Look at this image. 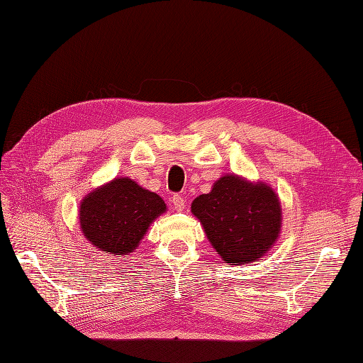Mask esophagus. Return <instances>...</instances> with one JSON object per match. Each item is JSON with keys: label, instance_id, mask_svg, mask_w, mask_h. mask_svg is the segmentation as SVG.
<instances>
[{"label": "esophagus", "instance_id": "esophagus-1", "mask_svg": "<svg viewBox=\"0 0 363 363\" xmlns=\"http://www.w3.org/2000/svg\"><path fill=\"white\" fill-rule=\"evenodd\" d=\"M172 206L176 211H182L184 207H185V199L182 196H178V194H176V196L172 198Z\"/></svg>", "mask_w": 363, "mask_h": 363}]
</instances>
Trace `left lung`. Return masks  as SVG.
<instances>
[{"instance_id":"left-lung-1","label":"left lung","mask_w":363,"mask_h":363,"mask_svg":"<svg viewBox=\"0 0 363 363\" xmlns=\"http://www.w3.org/2000/svg\"><path fill=\"white\" fill-rule=\"evenodd\" d=\"M207 239L228 265L252 264L274 247L282 228V207L267 182L224 174L211 191L191 202Z\"/></svg>"}]
</instances>
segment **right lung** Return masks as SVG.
<instances>
[{
    "mask_svg": "<svg viewBox=\"0 0 363 363\" xmlns=\"http://www.w3.org/2000/svg\"><path fill=\"white\" fill-rule=\"evenodd\" d=\"M165 211L160 194L123 176L86 194L79 203V230L98 252L127 256Z\"/></svg>",
    "mask_w": 363,
    "mask_h": 363,
    "instance_id": "right-lung-1",
    "label": "right lung"
}]
</instances>
